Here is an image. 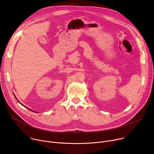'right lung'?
Instances as JSON below:
<instances>
[{
	"label": "right lung",
	"instance_id": "1",
	"mask_svg": "<svg viewBox=\"0 0 154 154\" xmlns=\"http://www.w3.org/2000/svg\"><path fill=\"white\" fill-rule=\"evenodd\" d=\"M16 99H17V98H16ZM28 109H29V110H31V109H29V108H28Z\"/></svg>",
	"mask_w": 154,
	"mask_h": 154
}]
</instances>
